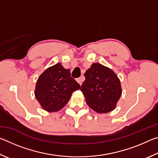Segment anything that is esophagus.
<instances>
[{
  "mask_svg": "<svg viewBox=\"0 0 158 158\" xmlns=\"http://www.w3.org/2000/svg\"><path fill=\"white\" fill-rule=\"evenodd\" d=\"M84 77H79V78L77 79V81L78 82L80 85H81L82 82H83V81H84Z\"/></svg>",
  "mask_w": 158,
  "mask_h": 158,
  "instance_id": "esophagus-1",
  "label": "esophagus"
}]
</instances>
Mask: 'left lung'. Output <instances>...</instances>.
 <instances>
[{
    "label": "left lung",
    "mask_w": 158,
    "mask_h": 158,
    "mask_svg": "<svg viewBox=\"0 0 158 158\" xmlns=\"http://www.w3.org/2000/svg\"><path fill=\"white\" fill-rule=\"evenodd\" d=\"M85 81L81 90L85 102L98 113L114 110L121 98V82L111 69L100 63H93L84 74Z\"/></svg>",
    "instance_id": "obj_1"
}]
</instances>
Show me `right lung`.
Here are the masks:
<instances>
[{"label":"right lung","mask_w":158,"mask_h":158,"mask_svg":"<svg viewBox=\"0 0 158 158\" xmlns=\"http://www.w3.org/2000/svg\"><path fill=\"white\" fill-rule=\"evenodd\" d=\"M60 63L47 69L39 77L35 95L44 110L57 111L65 106L72 93L80 89V85Z\"/></svg>","instance_id":"1"}]
</instances>
